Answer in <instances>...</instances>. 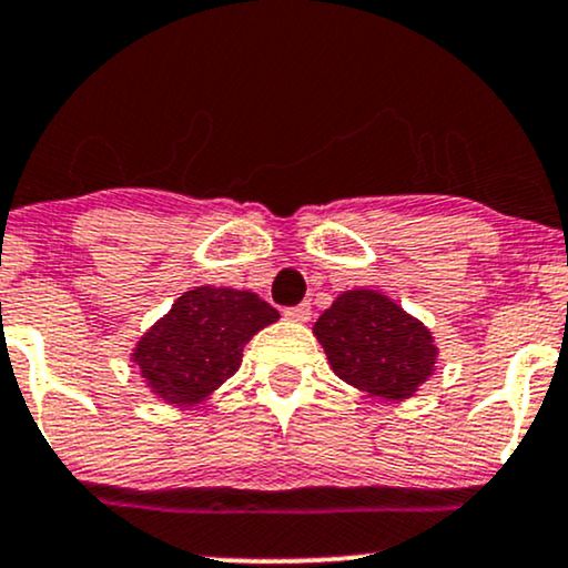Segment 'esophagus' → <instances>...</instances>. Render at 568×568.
<instances>
[{"label":"esophagus","mask_w":568,"mask_h":568,"mask_svg":"<svg viewBox=\"0 0 568 568\" xmlns=\"http://www.w3.org/2000/svg\"><path fill=\"white\" fill-rule=\"evenodd\" d=\"M285 317H288V321H296V323H306L312 317V306L310 304L288 306V310H285Z\"/></svg>","instance_id":"1"}]
</instances>
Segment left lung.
<instances>
[{"label":"left lung","instance_id":"left-lung-1","mask_svg":"<svg viewBox=\"0 0 568 568\" xmlns=\"http://www.w3.org/2000/svg\"><path fill=\"white\" fill-rule=\"evenodd\" d=\"M338 379L384 400H406L438 361L433 334L379 291H347L315 323Z\"/></svg>","mask_w":568,"mask_h":568}]
</instances>
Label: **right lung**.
<instances>
[{"mask_svg": "<svg viewBox=\"0 0 568 568\" xmlns=\"http://www.w3.org/2000/svg\"><path fill=\"white\" fill-rule=\"evenodd\" d=\"M277 310L251 291L200 288L175 298L133 349L146 387L173 406H194L226 382L253 334L277 321Z\"/></svg>", "mask_w": 568, "mask_h": 568, "instance_id": "add662e5", "label": "right lung"}]
</instances>
